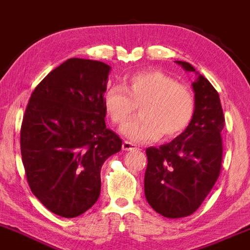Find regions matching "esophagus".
Wrapping results in <instances>:
<instances>
[{"instance_id":"obj_1","label":"esophagus","mask_w":250,"mask_h":250,"mask_svg":"<svg viewBox=\"0 0 250 250\" xmlns=\"http://www.w3.org/2000/svg\"><path fill=\"white\" fill-rule=\"evenodd\" d=\"M122 149H123V150H125V151H129V150H134V149H137V148L135 147V145H133V143L125 141V142H123V145H122Z\"/></svg>"}]
</instances>
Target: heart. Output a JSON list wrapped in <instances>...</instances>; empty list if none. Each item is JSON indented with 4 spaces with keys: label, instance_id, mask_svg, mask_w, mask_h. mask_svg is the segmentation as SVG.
<instances>
[{
    "label": "heart",
    "instance_id": "obj_1",
    "mask_svg": "<svg viewBox=\"0 0 250 250\" xmlns=\"http://www.w3.org/2000/svg\"><path fill=\"white\" fill-rule=\"evenodd\" d=\"M103 105L113 123L127 122L140 107L141 115L122 128L134 142L170 140L187 129L195 113L193 93L175 79L159 70L140 71L122 85L105 90Z\"/></svg>",
    "mask_w": 250,
    "mask_h": 250
}]
</instances>
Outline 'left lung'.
Here are the masks:
<instances>
[{"label": "left lung", "mask_w": 250, "mask_h": 250, "mask_svg": "<svg viewBox=\"0 0 250 250\" xmlns=\"http://www.w3.org/2000/svg\"><path fill=\"white\" fill-rule=\"evenodd\" d=\"M176 62L195 71L188 62ZM193 88L195 113L190 125L167 145L146 149V199L155 211L169 219L195 213L213 189L222 166L225 115L219 93L202 75Z\"/></svg>", "instance_id": "left-lung-1"}]
</instances>
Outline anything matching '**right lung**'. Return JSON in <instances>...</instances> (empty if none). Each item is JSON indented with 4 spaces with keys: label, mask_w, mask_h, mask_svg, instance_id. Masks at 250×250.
I'll use <instances>...</instances> for the list:
<instances>
[{
    "label": "right lung",
    "mask_w": 250,
    "mask_h": 250,
    "mask_svg": "<svg viewBox=\"0 0 250 250\" xmlns=\"http://www.w3.org/2000/svg\"><path fill=\"white\" fill-rule=\"evenodd\" d=\"M110 67L69 59L37 84L21 125V155L28 185L51 213L76 217L101 191V168L122 148L105 127L103 95Z\"/></svg>",
    "instance_id": "1"
}]
</instances>
